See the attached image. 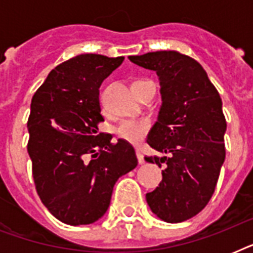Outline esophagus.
<instances>
[{"mask_svg": "<svg viewBox=\"0 0 253 253\" xmlns=\"http://www.w3.org/2000/svg\"><path fill=\"white\" fill-rule=\"evenodd\" d=\"M136 158H138L139 164H143V163H144V158H143L142 151L139 150V148H136Z\"/></svg>", "mask_w": 253, "mask_h": 253, "instance_id": "34e87169", "label": "esophagus"}]
</instances>
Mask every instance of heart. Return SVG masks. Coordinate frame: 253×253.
I'll use <instances>...</instances> for the list:
<instances>
[{"label": "heart", "mask_w": 253, "mask_h": 253, "mask_svg": "<svg viewBox=\"0 0 253 253\" xmlns=\"http://www.w3.org/2000/svg\"><path fill=\"white\" fill-rule=\"evenodd\" d=\"M150 128V123L147 121H122L115 127V134L123 140L130 143L140 142L146 136Z\"/></svg>", "instance_id": "obj_1"}]
</instances>
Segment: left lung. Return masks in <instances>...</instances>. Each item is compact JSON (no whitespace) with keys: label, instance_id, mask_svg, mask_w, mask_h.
Returning <instances> with one entry per match:
<instances>
[{"label":"left lung","instance_id":"8db88e82","mask_svg":"<svg viewBox=\"0 0 253 253\" xmlns=\"http://www.w3.org/2000/svg\"><path fill=\"white\" fill-rule=\"evenodd\" d=\"M134 64L155 71L160 80L162 106L147 143L167 154L150 156L163 180L146 200L155 215L178 223L197 215L215 190L226 158V119L222 99L202 65L177 51L128 56Z\"/></svg>","mask_w":253,"mask_h":253}]
</instances>
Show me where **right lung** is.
<instances>
[{"instance_id":"add662e5","label":"right lung","mask_w":253,"mask_h":253,"mask_svg":"<svg viewBox=\"0 0 253 253\" xmlns=\"http://www.w3.org/2000/svg\"><path fill=\"white\" fill-rule=\"evenodd\" d=\"M123 59L72 57L48 73L31 99L27 151L34 182L43 205L63 223L98 220L117 180L138 166L130 143H111L110 134H98L99 86Z\"/></svg>"}]
</instances>
